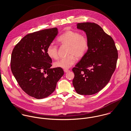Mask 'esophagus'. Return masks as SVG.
Here are the masks:
<instances>
[{
  "instance_id": "1",
  "label": "esophagus",
  "mask_w": 131,
  "mask_h": 131,
  "mask_svg": "<svg viewBox=\"0 0 131 131\" xmlns=\"http://www.w3.org/2000/svg\"><path fill=\"white\" fill-rule=\"evenodd\" d=\"M69 71H70V70H68V69H64V72L65 73L69 72Z\"/></svg>"
}]
</instances>
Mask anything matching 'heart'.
<instances>
[{"mask_svg": "<svg viewBox=\"0 0 131 131\" xmlns=\"http://www.w3.org/2000/svg\"><path fill=\"white\" fill-rule=\"evenodd\" d=\"M61 45L68 46V56L61 58L54 63L56 68L64 69L70 68L75 62V56L82 58L86 53L89 47V41L87 36L74 31H67L58 38ZM46 53L50 58L56 59L58 58L57 47L53 44H49L46 49Z\"/></svg>", "mask_w": 131, "mask_h": 131, "instance_id": "heart-1", "label": "heart"}]
</instances>
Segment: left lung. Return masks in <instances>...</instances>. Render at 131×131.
I'll return each mask as SVG.
<instances>
[{
  "label": "left lung",
  "mask_w": 131,
  "mask_h": 131,
  "mask_svg": "<svg viewBox=\"0 0 131 131\" xmlns=\"http://www.w3.org/2000/svg\"><path fill=\"white\" fill-rule=\"evenodd\" d=\"M78 29L86 33L88 49L72 69L75 74L73 84L77 93L90 95L97 93L109 82L118 58L112 37L94 23H78Z\"/></svg>",
  "instance_id": "left-lung-1"
}]
</instances>
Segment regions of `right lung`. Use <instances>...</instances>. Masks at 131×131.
<instances>
[{"label": "right lung", "instance_id": "obj_1", "mask_svg": "<svg viewBox=\"0 0 131 131\" xmlns=\"http://www.w3.org/2000/svg\"><path fill=\"white\" fill-rule=\"evenodd\" d=\"M57 34L56 28L29 34L15 46L12 53L13 74L22 90L36 99L52 93L64 74L61 68H51L52 59L46 53L48 46Z\"/></svg>", "mask_w": 131, "mask_h": 131}]
</instances>
